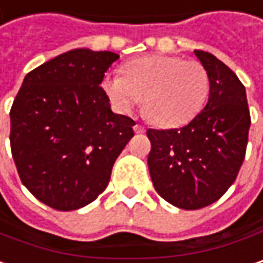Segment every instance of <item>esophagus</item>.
<instances>
[{"mask_svg": "<svg viewBox=\"0 0 263 263\" xmlns=\"http://www.w3.org/2000/svg\"><path fill=\"white\" fill-rule=\"evenodd\" d=\"M133 130H135V133H144V132H145V127H142L141 124H136V125L133 127Z\"/></svg>", "mask_w": 263, "mask_h": 263, "instance_id": "esophagus-1", "label": "esophagus"}]
</instances>
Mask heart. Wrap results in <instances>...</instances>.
Here are the masks:
<instances>
[{
	"label": "heart",
	"instance_id": "b5f03b06",
	"mask_svg": "<svg viewBox=\"0 0 263 263\" xmlns=\"http://www.w3.org/2000/svg\"><path fill=\"white\" fill-rule=\"evenodd\" d=\"M101 87L114 109L127 114L141 104L144 115L157 127L173 128L189 122L204 107L211 80L195 60L176 55H147L125 66V76L106 74Z\"/></svg>",
	"mask_w": 263,
	"mask_h": 263
}]
</instances>
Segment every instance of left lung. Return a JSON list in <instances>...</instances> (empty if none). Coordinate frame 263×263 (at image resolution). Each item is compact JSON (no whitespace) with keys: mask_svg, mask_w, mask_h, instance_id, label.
<instances>
[{"mask_svg":"<svg viewBox=\"0 0 263 263\" xmlns=\"http://www.w3.org/2000/svg\"><path fill=\"white\" fill-rule=\"evenodd\" d=\"M194 54L211 80L206 107L181 128L147 132L154 189L186 211L212 204L233 184L251 124L246 87L236 74L211 52L195 49Z\"/></svg>","mask_w":263,"mask_h":263,"instance_id":"1","label":"left lung"}]
</instances>
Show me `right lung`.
Listing matches in <instances>:
<instances>
[{
    "mask_svg": "<svg viewBox=\"0 0 263 263\" xmlns=\"http://www.w3.org/2000/svg\"><path fill=\"white\" fill-rule=\"evenodd\" d=\"M119 59L71 49L28 72L10 110V145L24 186L44 204L76 211L109 184L135 121L114 114L100 86Z\"/></svg>",
    "mask_w": 263,
    "mask_h": 263,
    "instance_id": "1",
    "label": "right lung"
}]
</instances>
